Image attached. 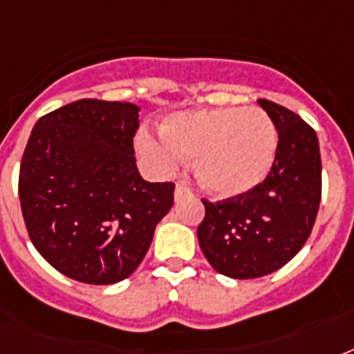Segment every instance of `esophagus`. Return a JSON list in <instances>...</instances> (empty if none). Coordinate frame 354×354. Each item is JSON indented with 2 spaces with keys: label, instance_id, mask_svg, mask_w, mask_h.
Here are the masks:
<instances>
[{
  "label": "esophagus",
  "instance_id": "34e87169",
  "mask_svg": "<svg viewBox=\"0 0 354 354\" xmlns=\"http://www.w3.org/2000/svg\"><path fill=\"white\" fill-rule=\"evenodd\" d=\"M187 194H191V191H189L185 185H182V183H178L176 189H174V200H176V202H180V200L185 198Z\"/></svg>",
  "mask_w": 354,
  "mask_h": 354
}]
</instances>
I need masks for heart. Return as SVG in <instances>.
Segmentation results:
<instances>
[{
	"label": "heart",
	"instance_id": "heart-1",
	"mask_svg": "<svg viewBox=\"0 0 354 354\" xmlns=\"http://www.w3.org/2000/svg\"><path fill=\"white\" fill-rule=\"evenodd\" d=\"M136 149L158 174L193 158L200 187L215 198H236L257 189L272 171L277 130L261 108L191 110L169 115L160 138L141 130Z\"/></svg>",
	"mask_w": 354,
	"mask_h": 354
}]
</instances>
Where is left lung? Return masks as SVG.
I'll return each instance as SVG.
<instances>
[{"mask_svg":"<svg viewBox=\"0 0 354 354\" xmlns=\"http://www.w3.org/2000/svg\"><path fill=\"white\" fill-rule=\"evenodd\" d=\"M279 141L272 171L252 193L207 202L196 230L213 268L233 279H255L285 266L307 242L322 198L318 136L288 108L259 99Z\"/></svg>","mask_w":354,"mask_h":354,"instance_id":"obj_1","label":"left lung"}]
</instances>
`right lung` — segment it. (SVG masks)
Here are the masks:
<instances>
[{
    "mask_svg": "<svg viewBox=\"0 0 354 354\" xmlns=\"http://www.w3.org/2000/svg\"><path fill=\"white\" fill-rule=\"evenodd\" d=\"M139 106L80 99L38 119L19 165L30 241L60 274L113 285L147 255L174 183L141 178L133 156Z\"/></svg>",
    "mask_w": 354,
    "mask_h": 354,
    "instance_id": "1",
    "label": "right lung"
}]
</instances>
